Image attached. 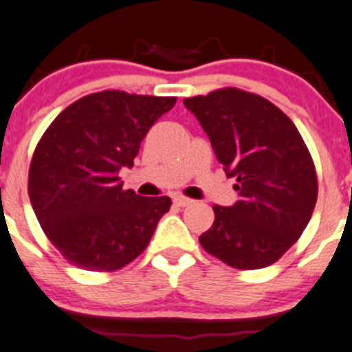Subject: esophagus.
<instances>
[{
    "mask_svg": "<svg viewBox=\"0 0 352 352\" xmlns=\"http://www.w3.org/2000/svg\"><path fill=\"white\" fill-rule=\"evenodd\" d=\"M173 201H175V205H177V207H190V205L193 204V200H191V198L181 197V195H177V197L173 198Z\"/></svg>",
    "mask_w": 352,
    "mask_h": 352,
    "instance_id": "esophagus-1",
    "label": "esophagus"
}]
</instances>
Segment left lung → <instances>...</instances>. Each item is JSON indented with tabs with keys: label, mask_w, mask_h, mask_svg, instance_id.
<instances>
[{
	"label": "left lung",
	"mask_w": 352,
	"mask_h": 352,
	"mask_svg": "<svg viewBox=\"0 0 352 352\" xmlns=\"http://www.w3.org/2000/svg\"><path fill=\"white\" fill-rule=\"evenodd\" d=\"M210 140L238 201L214 205L205 252L239 270L272 265L298 241L318 195L311 155L293 121L263 97L221 89L183 100Z\"/></svg>",
	"instance_id": "obj_1"
}]
</instances>
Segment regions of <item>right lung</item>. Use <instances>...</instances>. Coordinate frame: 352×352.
Segmentation results:
<instances>
[{"label": "right lung", "mask_w": 352, "mask_h": 352, "mask_svg": "<svg viewBox=\"0 0 352 352\" xmlns=\"http://www.w3.org/2000/svg\"><path fill=\"white\" fill-rule=\"evenodd\" d=\"M176 97L104 90L58 114L34 152L29 197L41 228L73 265L113 272L151 241L169 197L123 190L120 171Z\"/></svg>", "instance_id": "obj_1"}]
</instances>
